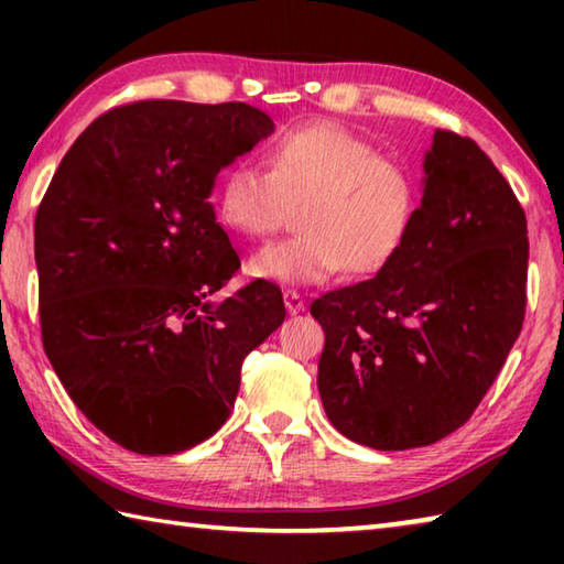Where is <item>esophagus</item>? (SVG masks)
<instances>
[{"mask_svg":"<svg viewBox=\"0 0 564 564\" xmlns=\"http://www.w3.org/2000/svg\"><path fill=\"white\" fill-rule=\"evenodd\" d=\"M285 308L291 311V321L285 323V328H283V333H285V338H291L293 336V330H295V326H299V321H303L299 313L303 311V299H301V293H295V291H285Z\"/></svg>","mask_w":564,"mask_h":564,"instance_id":"1","label":"esophagus"}]
</instances>
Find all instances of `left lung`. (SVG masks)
I'll return each mask as SVG.
<instances>
[{"label": "left lung", "instance_id": "1", "mask_svg": "<svg viewBox=\"0 0 564 564\" xmlns=\"http://www.w3.org/2000/svg\"><path fill=\"white\" fill-rule=\"evenodd\" d=\"M273 131L243 101L147 99L94 119L36 208L44 350L74 405L139 455H176L231 415L243 358L285 318L283 293L231 289L218 171Z\"/></svg>", "mask_w": 564, "mask_h": 564}]
</instances>
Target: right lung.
<instances>
[{
  "label": "right lung",
  "instance_id": "obj_1",
  "mask_svg": "<svg viewBox=\"0 0 564 564\" xmlns=\"http://www.w3.org/2000/svg\"><path fill=\"white\" fill-rule=\"evenodd\" d=\"M423 202L376 279L313 301L330 423L376 451L431 445L475 413L522 328L528 221L485 151L437 129Z\"/></svg>",
  "mask_w": 564,
  "mask_h": 564
}]
</instances>
